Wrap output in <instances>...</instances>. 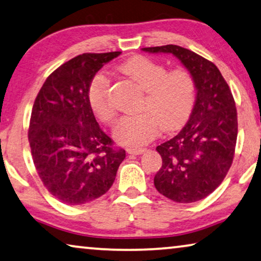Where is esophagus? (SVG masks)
<instances>
[{
  "label": "esophagus",
  "instance_id": "obj_1",
  "mask_svg": "<svg viewBox=\"0 0 261 261\" xmlns=\"http://www.w3.org/2000/svg\"><path fill=\"white\" fill-rule=\"evenodd\" d=\"M144 151H145L144 147H130V149L126 150V152L130 154H141L144 152Z\"/></svg>",
  "mask_w": 261,
  "mask_h": 261
}]
</instances>
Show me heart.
I'll use <instances>...</instances> for the list:
<instances>
[{"label":"heart","mask_w":261,"mask_h":261,"mask_svg":"<svg viewBox=\"0 0 261 261\" xmlns=\"http://www.w3.org/2000/svg\"><path fill=\"white\" fill-rule=\"evenodd\" d=\"M124 75L138 83L145 93L141 114L124 117L114 131V137L124 146H141L150 142L159 130H173L191 112L196 99L197 84L186 68L168 71L165 64L144 56L127 60L119 68ZM92 111L103 122L112 124L117 111L109 95V80L103 72L93 77L88 90Z\"/></svg>","instance_id":"heart-1"}]
</instances>
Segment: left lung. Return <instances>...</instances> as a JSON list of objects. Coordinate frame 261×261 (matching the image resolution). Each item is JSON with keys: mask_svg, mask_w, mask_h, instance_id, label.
<instances>
[{"mask_svg": "<svg viewBox=\"0 0 261 261\" xmlns=\"http://www.w3.org/2000/svg\"><path fill=\"white\" fill-rule=\"evenodd\" d=\"M142 50L172 54L197 84L189 122L155 149L163 159L153 179L155 189L177 203L204 199L221 184L234 157L238 118L231 89L212 62L191 50L173 44Z\"/></svg>", "mask_w": 261, "mask_h": 261, "instance_id": "8db88e82", "label": "left lung"}]
</instances>
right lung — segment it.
<instances>
[{
	"label": "right lung",
	"mask_w": 261,
	"mask_h": 261,
	"mask_svg": "<svg viewBox=\"0 0 261 261\" xmlns=\"http://www.w3.org/2000/svg\"><path fill=\"white\" fill-rule=\"evenodd\" d=\"M120 51L82 54L50 73L35 99L28 139L46 190L62 203L82 205L114 184L125 150L96 122L88 90L96 72Z\"/></svg>",
	"instance_id": "right-lung-1"
}]
</instances>
